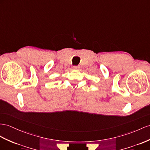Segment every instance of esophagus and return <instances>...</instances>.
I'll return each mask as SVG.
<instances>
[{
    "label": "esophagus",
    "instance_id": "1",
    "mask_svg": "<svg viewBox=\"0 0 150 150\" xmlns=\"http://www.w3.org/2000/svg\"><path fill=\"white\" fill-rule=\"evenodd\" d=\"M79 66H74L73 67V68L75 69V70H78V69H79Z\"/></svg>",
    "mask_w": 150,
    "mask_h": 150
}]
</instances>
